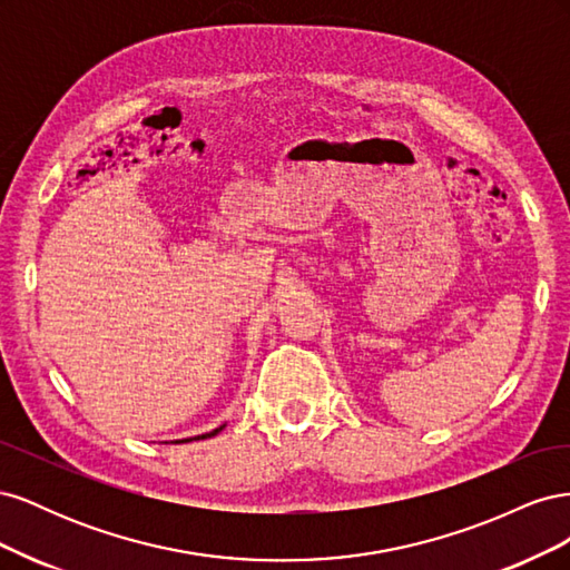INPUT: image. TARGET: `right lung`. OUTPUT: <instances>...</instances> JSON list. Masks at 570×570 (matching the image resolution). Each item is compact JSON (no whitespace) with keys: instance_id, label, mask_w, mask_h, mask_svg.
<instances>
[{"instance_id":"obj_1","label":"right lung","mask_w":570,"mask_h":570,"mask_svg":"<svg viewBox=\"0 0 570 570\" xmlns=\"http://www.w3.org/2000/svg\"><path fill=\"white\" fill-rule=\"evenodd\" d=\"M223 430V425L220 428H216V430H212V433H206V435H199V438H189V440H206V438H214L216 433H220ZM189 440H180V442H189Z\"/></svg>"}]
</instances>
